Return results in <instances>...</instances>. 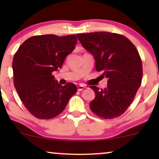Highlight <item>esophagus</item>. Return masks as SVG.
I'll return each mask as SVG.
<instances>
[{"label":"esophagus","instance_id":"obj_1","mask_svg":"<svg viewBox=\"0 0 159 159\" xmlns=\"http://www.w3.org/2000/svg\"><path fill=\"white\" fill-rule=\"evenodd\" d=\"M84 88H85V86L83 85V84H79V85L77 86V90L79 91H81Z\"/></svg>","mask_w":159,"mask_h":159}]
</instances>
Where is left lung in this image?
Listing matches in <instances>:
<instances>
[{
  "label": "left lung",
  "mask_w": 159,
  "mask_h": 159,
  "mask_svg": "<svg viewBox=\"0 0 159 159\" xmlns=\"http://www.w3.org/2000/svg\"><path fill=\"white\" fill-rule=\"evenodd\" d=\"M84 48L95 60V69L107 79V87L90 86L95 97L92 111L103 119L118 117L133 101L141 84L143 66L138 50L126 37L108 32L77 34Z\"/></svg>",
  "instance_id": "8db88e82"
}]
</instances>
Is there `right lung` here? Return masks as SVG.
Here are the masks:
<instances>
[{
	"instance_id": "add662e5",
	"label": "right lung",
	"mask_w": 159,
	"mask_h": 159,
	"mask_svg": "<svg viewBox=\"0 0 159 159\" xmlns=\"http://www.w3.org/2000/svg\"><path fill=\"white\" fill-rule=\"evenodd\" d=\"M77 41L76 34L33 36L15 53L12 63L14 87L24 106L36 118L58 116L77 93L75 84L62 86L53 76L75 50Z\"/></svg>"
}]
</instances>
